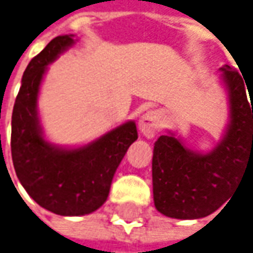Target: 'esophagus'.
<instances>
[{"label":"esophagus","instance_id":"34e87169","mask_svg":"<svg viewBox=\"0 0 253 253\" xmlns=\"http://www.w3.org/2000/svg\"><path fill=\"white\" fill-rule=\"evenodd\" d=\"M159 126H160V114L159 111L154 110L146 111L139 121V128L146 138H153L159 130Z\"/></svg>","mask_w":253,"mask_h":253}]
</instances>
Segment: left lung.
<instances>
[{
    "instance_id": "obj_1",
    "label": "left lung",
    "mask_w": 253,
    "mask_h": 253,
    "mask_svg": "<svg viewBox=\"0 0 253 253\" xmlns=\"http://www.w3.org/2000/svg\"><path fill=\"white\" fill-rule=\"evenodd\" d=\"M221 71L231 114L216 149L195 153L174 135H162L154 143V206L164 216L185 220L209 216L231 198L244 171L253 169V91L248 90L249 103L245 79L228 65Z\"/></svg>"
}]
</instances>
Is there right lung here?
Instances as JSON below:
<instances>
[{
	"label": "right lung",
	"instance_id": "obj_1",
	"mask_svg": "<svg viewBox=\"0 0 253 253\" xmlns=\"http://www.w3.org/2000/svg\"><path fill=\"white\" fill-rule=\"evenodd\" d=\"M74 44L58 36L29 62L12 111L11 152L20 184L42 208L59 216H82L107 201L115 170L138 139L133 121L79 149L45 142L37 117V96L45 68Z\"/></svg>",
	"mask_w": 253,
	"mask_h": 253
}]
</instances>
